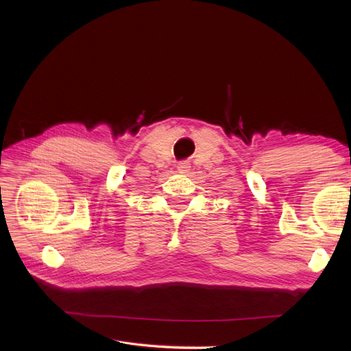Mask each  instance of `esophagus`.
<instances>
[{"instance_id":"34e87169","label":"esophagus","mask_w":351,"mask_h":351,"mask_svg":"<svg viewBox=\"0 0 351 351\" xmlns=\"http://www.w3.org/2000/svg\"><path fill=\"white\" fill-rule=\"evenodd\" d=\"M177 169H178V173L186 174V173H189L190 165H189L187 162H180V164H178V167H177Z\"/></svg>"}]
</instances>
